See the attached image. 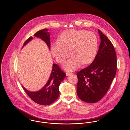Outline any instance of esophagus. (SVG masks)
<instances>
[{"mask_svg":"<svg viewBox=\"0 0 130 130\" xmlns=\"http://www.w3.org/2000/svg\"><path fill=\"white\" fill-rule=\"evenodd\" d=\"M66 74V75H67V76H68V75H70L72 74V73H69V72H67Z\"/></svg>","mask_w":130,"mask_h":130,"instance_id":"esophagus-1","label":"esophagus"}]
</instances>
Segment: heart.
<instances>
[{"instance_id": "b5f03b06", "label": "heart", "mask_w": 130, "mask_h": 130, "mask_svg": "<svg viewBox=\"0 0 130 130\" xmlns=\"http://www.w3.org/2000/svg\"><path fill=\"white\" fill-rule=\"evenodd\" d=\"M59 42L53 44L51 52L56 61L63 64L71 53L73 56L64 65V68L72 71L78 68L82 63L88 64L94 60L98 50L96 35L84 30L64 31L59 37Z\"/></svg>"}]
</instances>
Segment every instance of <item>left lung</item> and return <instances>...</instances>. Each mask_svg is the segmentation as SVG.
<instances>
[{
	"instance_id": "left-lung-1",
	"label": "left lung",
	"mask_w": 130,
	"mask_h": 130,
	"mask_svg": "<svg viewBox=\"0 0 130 130\" xmlns=\"http://www.w3.org/2000/svg\"><path fill=\"white\" fill-rule=\"evenodd\" d=\"M101 42L93 62L77 73V94L82 101L98 102L107 93L117 72L116 51L111 41L98 29Z\"/></svg>"
}]
</instances>
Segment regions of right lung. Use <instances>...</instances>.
Instances as JSON below:
<instances>
[{
	"mask_svg": "<svg viewBox=\"0 0 130 130\" xmlns=\"http://www.w3.org/2000/svg\"><path fill=\"white\" fill-rule=\"evenodd\" d=\"M34 36L43 40L50 50V34L47 29L38 31ZM31 39H32V37H30L25 41L23 46L30 42ZM65 76V73L61 70L59 66L56 64H53L49 79L42 89L39 91L31 92L26 90L22 85V86L28 95L35 102L39 105H50L54 103L58 98L59 95V86Z\"/></svg>",
	"mask_w": 130,
	"mask_h": 130,
	"instance_id": "add662e5",
	"label": "right lung"
}]
</instances>
